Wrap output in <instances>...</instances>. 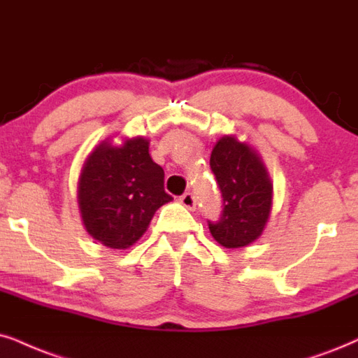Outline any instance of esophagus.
Returning a JSON list of instances; mask_svg holds the SVG:
<instances>
[{
    "label": "esophagus",
    "mask_w": 358,
    "mask_h": 358,
    "mask_svg": "<svg viewBox=\"0 0 358 358\" xmlns=\"http://www.w3.org/2000/svg\"><path fill=\"white\" fill-rule=\"evenodd\" d=\"M180 203L185 208H188V210H194V206H196V198H194L193 193H185L180 196Z\"/></svg>",
    "instance_id": "esophagus-1"
}]
</instances>
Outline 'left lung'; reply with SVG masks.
<instances>
[{"label":"left lung","mask_w":358,"mask_h":358,"mask_svg":"<svg viewBox=\"0 0 358 358\" xmlns=\"http://www.w3.org/2000/svg\"><path fill=\"white\" fill-rule=\"evenodd\" d=\"M223 211L216 223L208 221L211 236L221 246L244 248L264 231L273 205V183L259 153L233 135L221 137L210 158Z\"/></svg>","instance_id":"8db88e82"}]
</instances>
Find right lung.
Returning <instances> with one entry per match:
<instances>
[{
	"instance_id": "right-lung-1",
	"label": "right lung",
	"mask_w": 358,
	"mask_h": 358,
	"mask_svg": "<svg viewBox=\"0 0 358 358\" xmlns=\"http://www.w3.org/2000/svg\"><path fill=\"white\" fill-rule=\"evenodd\" d=\"M145 137L122 145L103 140L84 162L78 203L83 223L96 241L127 250L147 231L155 211L173 200L164 188V169L152 160Z\"/></svg>"
}]
</instances>
